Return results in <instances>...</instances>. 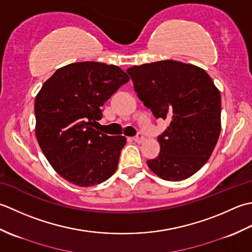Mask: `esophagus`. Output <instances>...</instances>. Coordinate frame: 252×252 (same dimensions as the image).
<instances>
[{"label": "esophagus", "mask_w": 252, "mask_h": 252, "mask_svg": "<svg viewBox=\"0 0 252 252\" xmlns=\"http://www.w3.org/2000/svg\"><path fill=\"white\" fill-rule=\"evenodd\" d=\"M132 139H133V141H136L138 143H141V142H143V140H145V137H143L141 132H138L137 135L132 138Z\"/></svg>", "instance_id": "1"}]
</instances>
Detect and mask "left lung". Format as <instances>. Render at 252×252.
<instances>
[{
	"label": "left lung",
	"mask_w": 252,
	"mask_h": 252,
	"mask_svg": "<svg viewBox=\"0 0 252 252\" xmlns=\"http://www.w3.org/2000/svg\"><path fill=\"white\" fill-rule=\"evenodd\" d=\"M138 97L169 126L149 168L169 182L192 176L211 157L220 132V94L207 71L166 60L127 69Z\"/></svg>",
	"instance_id": "left-lung-1"
}]
</instances>
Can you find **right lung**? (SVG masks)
<instances>
[{
  "mask_svg": "<svg viewBox=\"0 0 252 252\" xmlns=\"http://www.w3.org/2000/svg\"><path fill=\"white\" fill-rule=\"evenodd\" d=\"M129 80L124 70L99 62L61 67L34 101L35 137L56 173L79 187H91L115 173L124 136L96 130L102 106Z\"/></svg>",
  "mask_w": 252,
  "mask_h": 252,
  "instance_id": "add662e5",
  "label": "right lung"
}]
</instances>
